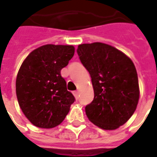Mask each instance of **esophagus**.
<instances>
[{"mask_svg":"<svg viewBox=\"0 0 157 157\" xmlns=\"http://www.w3.org/2000/svg\"><path fill=\"white\" fill-rule=\"evenodd\" d=\"M73 94H74V96H75V98L77 100L79 97V91H74Z\"/></svg>","mask_w":157,"mask_h":157,"instance_id":"obj_1","label":"esophagus"}]
</instances>
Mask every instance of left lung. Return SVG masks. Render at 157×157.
Masks as SVG:
<instances>
[{"label":"left lung","mask_w":157,"mask_h":157,"mask_svg":"<svg viewBox=\"0 0 157 157\" xmlns=\"http://www.w3.org/2000/svg\"><path fill=\"white\" fill-rule=\"evenodd\" d=\"M76 52L94 89V100L86 106L87 118L105 130L118 128L131 118L139 100L134 64L124 52L103 43L81 44Z\"/></svg>","instance_id":"8db88e82"}]
</instances>
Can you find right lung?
Listing matches in <instances>:
<instances>
[{
    "label": "right lung",
    "mask_w": 157,
    "mask_h": 157,
    "mask_svg": "<svg viewBox=\"0 0 157 157\" xmlns=\"http://www.w3.org/2000/svg\"><path fill=\"white\" fill-rule=\"evenodd\" d=\"M75 52L71 45L47 44L31 52L18 71L15 88L22 112L36 127L52 128L64 120L75 101L61 70Z\"/></svg>",
    "instance_id": "obj_1"
}]
</instances>
